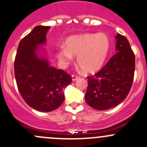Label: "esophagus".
<instances>
[{
	"label": "esophagus",
	"mask_w": 147,
	"mask_h": 147,
	"mask_svg": "<svg viewBox=\"0 0 147 147\" xmlns=\"http://www.w3.org/2000/svg\"><path fill=\"white\" fill-rule=\"evenodd\" d=\"M78 79V76H77V75H72V81H75V80H77Z\"/></svg>",
	"instance_id": "obj_1"
}]
</instances>
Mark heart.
<instances>
[{
  "mask_svg": "<svg viewBox=\"0 0 147 147\" xmlns=\"http://www.w3.org/2000/svg\"><path fill=\"white\" fill-rule=\"evenodd\" d=\"M65 47L57 51L56 55L62 65L66 66L77 56V63L83 72L91 73L98 70L106 61L111 43L104 33L82 34L66 38Z\"/></svg>",
  "mask_w": 147,
  "mask_h": 147,
  "instance_id": "1",
  "label": "heart"
}]
</instances>
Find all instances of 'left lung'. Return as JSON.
I'll return each instance as SVG.
<instances>
[{
    "instance_id": "1",
    "label": "left lung",
    "mask_w": 147,
    "mask_h": 147,
    "mask_svg": "<svg viewBox=\"0 0 147 147\" xmlns=\"http://www.w3.org/2000/svg\"><path fill=\"white\" fill-rule=\"evenodd\" d=\"M116 53L93 76L88 77L85 101L96 110L115 107L125 100L132 87L135 58L125 36H115Z\"/></svg>"
}]
</instances>
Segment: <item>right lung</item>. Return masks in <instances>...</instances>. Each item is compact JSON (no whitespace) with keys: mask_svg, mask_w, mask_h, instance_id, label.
<instances>
[{"mask_svg":"<svg viewBox=\"0 0 147 147\" xmlns=\"http://www.w3.org/2000/svg\"><path fill=\"white\" fill-rule=\"evenodd\" d=\"M50 27L36 26L20 42L15 60V76L24 101L34 110L50 112L65 99L63 89L72 82L70 75L50 65L46 34Z\"/></svg>","mask_w":147,"mask_h":147,"instance_id":"right-lung-1","label":"right lung"}]
</instances>
